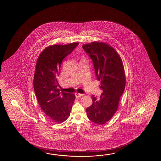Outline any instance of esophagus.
<instances>
[{"mask_svg": "<svg viewBox=\"0 0 161 161\" xmlns=\"http://www.w3.org/2000/svg\"><path fill=\"white\" fill-rule=\"evenodd\" d=\"M75 95L76 98H79V97L82 96L84 95H83V94H81V93H76Z\"/></svg>", "mask_w": 161, "mask_h": 161, "instance_id": "34e87169", "label": "esophagus"}]
</instances>
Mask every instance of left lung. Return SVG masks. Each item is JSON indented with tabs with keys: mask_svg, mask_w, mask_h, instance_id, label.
Returning <instances> with one entry per match:
<instances>
[{
	"mask_svg": "<svg viewBox=\"0 0 161 161\" xmlns=\"http://www.w3.org/2000/svg\"><path fill=\"white\" fill-rule=\"evenodd\" d=\"M82 48L92 60L99 85L103 90L98 98L92 95V104L86 108L91 121L102 125L117 112L125 89V76L121 58L113 47L103 42L84 44Z\"/></svg>",
	"mask_w": 161,
	"mask_h": 161,
	"instance_id": "obj_1",
	"label": "left lung"
}]
</instances>
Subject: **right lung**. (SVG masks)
Listing matches in <instances>:
<instances>
[{
  "label": "right lung",
  "instance_id": "1",
  "mask_svg": "<svg viewBox=\"0 0 161 161\" xmlns=\"http://www.w3.org/2000/svg\"><path fill=\"white\" fill-rule=\"evenodd\" d=\"M79 43L52 45L44 49L38 57L33 79V88L38 103L51 121L60 123L70 114L75 96L60 91L57 77L63 60Z\"/></svg>",
  "mask_w": 161,
  "mask_h": 161
}]
</instances>
